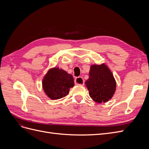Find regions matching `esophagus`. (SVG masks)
Instances as JSON below:
<instances>
[{
  "label": "esophagus",
  "mask_w": 149,
  "mask_h": 149,
  "mask_svg": "<svg viewBox=\"0 0 149 149\" xmlns=\"http://www.w3.org/2000/svg\"><path fill=\"white\" fill-rule=\"evenodd\" d=\"M74 83L76 85H81V86H83L84 83V79L81 77H78L74 79Z\"/></svg>",
  "instance_id": "34e87169"
}]
</instances>
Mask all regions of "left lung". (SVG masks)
Returning a JSON list of instances; mask_svg holds the SVG:
<instances>
[{"mask_svg": "<svg viewBox=\"0 0 149 149\" xmlns=\"http://www.w3.org/2000/svg\"><path fill=\"white\" fill-rule=\"evenodd\" d=\"M89 76L85 84L89 96L98 103L106 102L113 96L116 83L113 74L104 64L94 65L90 68Z\"/></svg>", "mask_w": 149, "mask_h": 149, "instance_id": "8db88e82", "label": "left lung"}]
</instances>
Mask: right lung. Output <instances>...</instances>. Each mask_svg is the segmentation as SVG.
Masks as SVG:
<instances>
[{
	"label": "right lung",
	"instance_id": "add662e5",
	"mask_svg": "<svg viewBox=\"0 0 149 149\" xmlns=\"http://www.w3.org/2000/svg\"><path fill=\"white\" fill-rule=\"evenodd\" d=\"M42 85L48 97L52 100H58L68 94L70 89L74 86V79L73 76L65 71L54 68L45 76Z\"/></svg>",
	"mask_w": 149,
	"mask_h": 149
}]
</instances>
